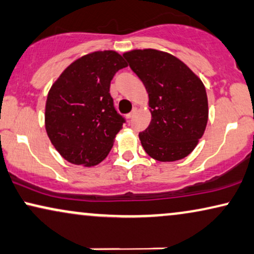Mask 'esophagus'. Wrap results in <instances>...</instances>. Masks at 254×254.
I'll return each instance as SVG.
<instances>
[{"label":"esophagus","mask_w":254,"mask_h":254,"mask_svg":"<svg viewBox=\"0 0 254 254\" xmlns=\"http://www.w3.org/2000/svg\"><path fill=\"white\" fill-rule=\"evenodd\" d=\"M135 113H136V108H134V110L131 111L130 113H128V114L126 115V117H127V119H130V118H133Z\"/></svg>","instance_id":"34e87169"}]
</instances>
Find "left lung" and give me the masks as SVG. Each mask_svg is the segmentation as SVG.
Listing matches in <instances>:
<instances>
[{
  "label": "left lung",
  "instance_id": "1",
  "mask_svg": "<svg viewBox=\"0 0 254 254\" xmlns=\"http://www.w3.org/2000/svg\"><path fill=\"white\" fill-rule=\"evenodd\" d=\"M123 56L149 98L151 121L139 134L144 151L161 162L184 159L203 136L209 118L202 80L168 52L143 49Z\"/></svg>",
  "mask_w": 254,
  "mask_h": 254
}]
</instances>
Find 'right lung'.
Masks as SVG:
<instances>
[{"label":"right lung","instance_id":"obj_1","mask_svg":"<svg viewBox=\"0 0 254 254\" xmlns=\"http://www.w3.org/2000/svg\"><path fill=\"white\" fill-rule=\"evenodd\" d=\"M126 66L117 51H95L71 63L52 84L45 129L70 163L97 166L113 147L125 119L115 111L110 86L114 74Z\"/></svg>","mask_w":254,"mask_h":254}]
</instances>
